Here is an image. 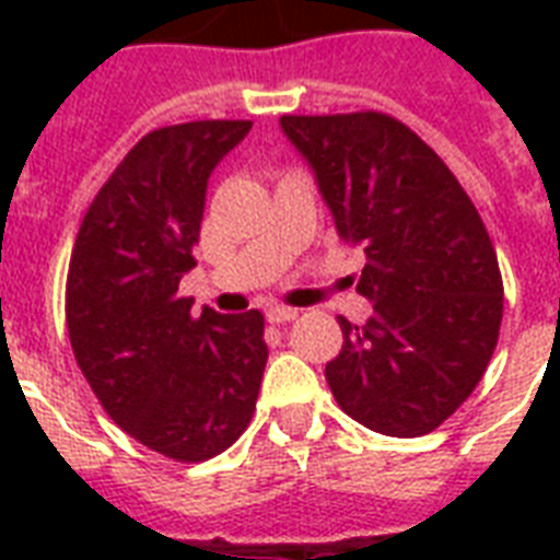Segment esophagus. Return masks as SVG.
<instances>
[{"label": "esophagus", "instance_id": "obj_1", "mask_svg": "<svg viewBox=\"0 0 560 560\" xmlns=\"http://www.w3.org/2000/svg\"><path fill=\"white\" fill-rule=\"evenodd\" d=\"M299 316L296 307H281V305H272L267 307V319H270L272 325H284V323H293Z\"/></svg>", "mask_w": 560, "mask_h": 560}]
</instances>
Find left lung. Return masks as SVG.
Here are the masks:
<instances>
[{"instance_id":"left-lung-1","label":"left lung","mask_w":560,"mask_h":560,"mask_svg":"<svg viewBox=\"0 0 560 560\" xmlns=\"http://www.w3.org/2000/svg\"><path fill=\"white\" fill-rule=\"evenodd\" d=\"M342 241L363 246L366 325L337 319L325 381L346 416L383 435L433 433L477 389L503 323L488 229L442 156L404 121L363 109L281 116Z\"/></svg>"}]
</instances>
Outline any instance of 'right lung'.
I'll use <instances>...</instances> for the list:
<instances>
[{
	"instance_id": "1",
	"label": "right lung",
	"mask_w": 560,
	"mask_h": 560,
	"mask_svg": "<svg viewBox=\"0 0 560 560\" xmlns=\"http://www.w3.org/2000/svg\"><path fill=\"white\" fill-rule=\"evenodd\" d=\"M253 121L151 130L83 214L66 276V328L101 407L174 462H206L253 421L267 366L264 314L223 316L179 296L206 183Z\"/></svg>"
}]
</instances>
